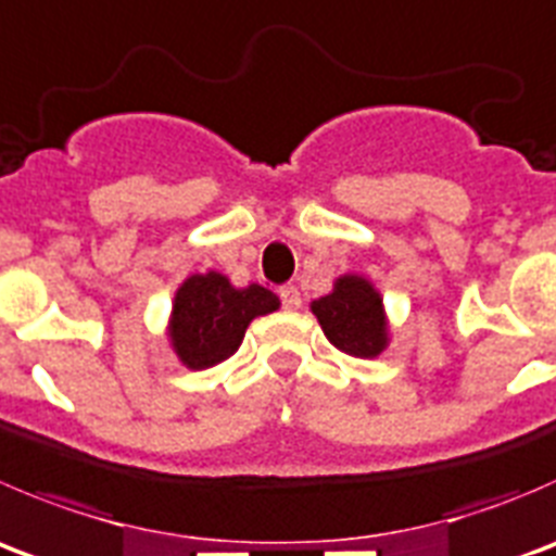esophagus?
Returning <instances> with one entry per match:
<instances>
[{"label":"esophagus","instance_id":"34e87169","mask_svg":"<svg viewBox=\"0 0 556 556\" xmlns=\"http://www.w3.org/2000/svg\"><path fill=\"white\" fill-rule=\"evenodd\" d=\"M277 293H279V301H282L285 309H299L301 306V295H299V288H295V285H282Z\"/></svg>","mask_w":556,"mask_h":556}]
</instances>
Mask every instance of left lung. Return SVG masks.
Returning <instances> with one entry per match:
<instances>
[{"label": "left lung", "mask_w": 556, "mask_h": 556, "mask_svg": "<svg viewBox=\"0 0 556 556\" xmlns=\"http://www.w3.org/2000/svg\"><path fill=\"white\" fill-rule=\"evenodd\" d=\"M328 342L353 358H375L386 348V317L382 301L366 279L342 277L333 293L312 304Z\"/></svg>", "instance_id": "8db88e82"}]
</instances>
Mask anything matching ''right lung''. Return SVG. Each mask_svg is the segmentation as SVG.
I'll use <instances>...</instances> for the list:
<instances>
[{"mask_svg":"<svg viewBox=\"0 0 556 556\" xmlns=\"http://www.w3.org/2000/svg\"><path fill=\"white\" fill-rule=\"evenodd\" d=\"M277 306V295L261 285L236 290L223 274H195L176 293L170 339L190 369H208L239 350L252 317Z\"/></svg>","mask_w":556,"mask_h":556,"instance_id":"1","label":"right lung"}]
</instances>
